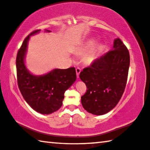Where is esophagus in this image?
I'll return each mask as SVG.
<instances>
[{
  "instance_id": "34e87169",
  "label": "esophagus",
  "mask_w": 150,
  "mask_h": 150,
  "mask_svg": "<svg viewBox=\"0 0 150 150\" xmlns=\"http://www.w3.org/2000/svg\"><path fill=\"white\" fill-rule=\"evenodd\" d=\"M81 69L79 67H77V68H76V74H77V78H79V74H80V73H81Z\"/></svg>"
}]
</instances>
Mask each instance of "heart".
Returning a JSON list of instances; mask_svg holds the SVG:
<instances>
[{"mask_svg":"<svg viewBox=\"0 0 150 150\" xmlns=\"http://www.w3.org/2000/svg\"><path fill=\"white\" fill-rule=\"evenodd\" d=\"M96 44V40L95 39H91L86 43L85 44L83 45L82 47H80L77 51V54L78 55H84L86 53L89 52L95 46ZM96 59V53L95 51H91V52L88 53L86 54L84 57V62L87 64H90V63H93L94 60Z\"/></svg>","mask_w":150,"mask_h":150,"instance_id":"b5f03b06","label":"heart"}]
</instances>
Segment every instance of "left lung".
<instances>
[{
    "label": "left lung",
    "mask_w": 150,
    "mask_h": 150,
    "mask_svg": "<svg viewBox=\"0 0 150 150\" xmlns=\"http://www.w3.org/2000/svg\"><path fill=\"white\" fill-rule=\"evenodd\" d=\"M129 66L128 50L116 38L112 50L94 60L80 73L79 77L87 88L81 96L83 108L95 115H105L112 110L125 89Z\"/></svg>",
    "instance_id": "left-lung-1"
}]
</instances>
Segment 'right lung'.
<instances>
[{"label":"right lung","mask_w":150,"mask_h":150,"mask_svg":"<svg viewBox=\"0 0 150 150\" xmlns=\"http://www.w3.org/2000/svg\"><path fill=\"white\" fill-rule=\"evenodd\" d=\"M40 31V30H35L28 35L18 52L16 61L17 81L26 103L38 112L50 115L62 106L65 91L73 84L77 76L75 67L55 69L43 75H34L27 69L24 59L28 43L31 35Z\"/></svg>","instance_id":"1"}]
</instances>
